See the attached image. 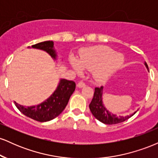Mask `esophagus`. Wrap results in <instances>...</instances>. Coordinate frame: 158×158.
<instances>
[{
    "mask_svg": "<svg viewBox=\"0 0 158 158\" xmlns=\"http://www.w3.org/2000/svg\"><path fill=\"white\" fill-rule=\"evenodd\" d=\"M85 84L83 81H79V82H78V84H77L78 88H83V87H85Z\"/></svg>",
    "mask_w": 158,
    "mask_h": 158,
    "instance_id": "obj_1",
    "label": "esophagus"
}]
</instances>
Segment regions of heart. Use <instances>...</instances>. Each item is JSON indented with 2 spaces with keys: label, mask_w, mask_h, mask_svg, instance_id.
<instances>
[{
  "label": "heart",
  "mask_w": 158,
  "mask_h": 158,
  "mask_svg": "<svg viewBox=\"0 0 158 158\" xmlns=\"http://www.w3.org/2000/svg\"><path fill=\"white\" fill-rule=\"evenodd\" d=\"M70 64L78 73H81L83 68L94 70V77L99 82H105L124 63L122 54L116 53L113 49L106 46L88 48L79 54V61L72 57Z\"/></svg>",
  "instance_id": "heart-1"
}]
</instances>
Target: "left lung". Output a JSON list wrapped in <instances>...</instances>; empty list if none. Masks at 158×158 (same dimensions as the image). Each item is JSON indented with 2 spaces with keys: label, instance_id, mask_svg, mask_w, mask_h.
I'll list each match as a JSON object with an SVG mask.
<instances>
[{
  "label": "left lung",
  "instance_id": "1",
  "mask_svg": "<svg viewBox=\"0 0 158 158\" xmlns=\"http://www.w3.org/2000/svg\"><path fill=\"white\" fill-rule=\"evenodd\" d=\"M145 65L147 68L148 70V67L146 63H145ZM102 86L100 88H95L94 90V97L92 99L91 102L90 103L89 108L90 111L94 117L97 118L98 120L100 121L105 124L107 125H114L118 124L122 122H124L126 119H129L132 116L135 115L136 112L131 115L126 116V117H117V115L112 114L110 112L107 110L102 104Z\"/></svg>",
  "mask_w": 158,
  "mask_h": 158
}]
</instances>
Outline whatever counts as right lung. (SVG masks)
I'll list each match as a JSON object with an SVG mask.
<instances>
[{
    "label": "right lung",
    "instance_id": "right-lung-1",
    "mask_svg": "<svg viewBox=\"0 0 158 158\" xmlns=\"http://www.w3.org/2000/svg\"><path fill=\"white\" fill-rule=\"evenodd\" d=\"M32 48L44 50L54 59H56V53L53 50V42L52 41L38 43L32 45ZM75 88L76 84L73 81L61 79L55 92L44 102L30 107L21 106L16 102L15 105L18 109L27 117L39 122H47L56 118L63 111Z\"/></svg>",
    "mask_w": 158,
    "mask_h": 158
}]
</instances>
